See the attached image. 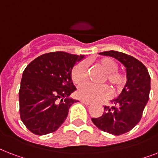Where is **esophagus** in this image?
Masks as SVG:
<instances>
[{
	"instance_id": "esophagus-1",
	"label": "esophagus",
	"mask_w": 158,
	"mask_h": 158,
	"mask_svg": "<svg viewBox=\"0 0 158 158\" xmlns=\"http://www.w3.org/2000/svg\"><path fill=\"white\" fill-rule=\"evenodd\" d=\"M81 102H83V103H84L85 105H90L91 104V102H88V101H85V100H81Z\"/></svg>"
}]
</instances>
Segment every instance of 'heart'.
<instances>
[{"label": "heart", "mask_w": 158, "mask_h": 158, "mask_svg": "<svg viewBox=\"0 0 158 158\" xmlns=\"http://www.w3.org/2000/svg\"><path fill=\"white\" fill-rule=\"evenodd\" d=\"M98 66L105 72V76L102 80V83H108L113 93H119L123 89L127 82V76L125 73L117 70V63L109 57H103L97 61ZM88 75V65L84 61L79 62L74 66L71 71V79L76 85L83 84ZM79 98L88 102H98L107 98L110 95V90L106 84L94 85L85 84L78 89Z\"/></svg>", "instance_id": "obj_1"}]
</instances>
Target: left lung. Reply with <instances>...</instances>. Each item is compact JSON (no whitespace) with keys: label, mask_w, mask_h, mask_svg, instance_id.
<instances>
[{"label":"left lung","mask_w":158,"mask_h":158,"mask_svg":"<svg viewBox=\"0 0 158 158\" xmlns=\"http://www.w3.org/2000/svg\"><path fill=\"white\" fill-rule=\"evenodd\" d=\"M100 55L118 60L126 69L127 82L119 97L110 101L112 106H104V112L92 121L104 132L120 135L129 132L142 117L149 99L150 75L147 68L135 57L116 51L100 52Z\"/></svg>","instance_id":"8db88e82"}]
</instances>
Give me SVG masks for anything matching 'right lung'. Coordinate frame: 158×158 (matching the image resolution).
Masks as SVG:
<instances>
[{
  "mask_svg": "<svg viewBox=\"0 0 158 158\" xmlns=\"http://www.w3.org/2000/svg\"><path fill=\"white\" fill-rule=\"evenodd\" d=\"M84 57L64 52L46 53L23 70L19 92V114L34 135H48L58 130L70 106L79 102L69 98L76 90L71 71Z\"/></svg>",
  "mask_w": 158,
  "mask_h": 158,
  "instance_id": "right-lung-1",
  "label": "right lung"
}]
</instances>
